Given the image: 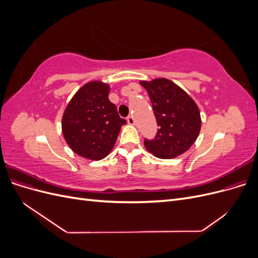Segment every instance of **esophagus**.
Wrapping results in <instances>:
<instances>
[{
  "label": "esophagus",
  "mask_w": 258,
  "mask_h": 258,
  "mask_svg": "<svg viewBox=\"0 0 258 258\" xmlns=\"http://www.w3.org/2000/svg\"><path fill=\"white\" fill-rule=\"evenodd\" d=\"M127 121H128V123H129V124H135V123H136L135 117H134V116H131V115H129V116L127 117Z\"/></svg>",
  "instance_id": "esophagus-1"
}]
</instances>
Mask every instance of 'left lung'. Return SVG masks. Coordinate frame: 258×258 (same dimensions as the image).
<instances>
[{
  "label": "left lung",
  "instance_id": "8db88e82",
  "mask_svg": "<svg viewBox=\"0 0 258 258\" xmlns=\"http://www.w3.org/2000/svg\"><path fill=\"white\" fill-rule=\"evenodd\" d=\"M150 96L157 121V134L144 139L146 150L161 159H170L185 153L196 141L200 128V112L195 101L167 79L140 82Z\"/></svg>",
  "mask_w": 258,
  "mask_h": 258
}]
</instances>
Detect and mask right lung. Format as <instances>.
I'll return each instance as SVG.
<instances>
[{
    "mask_svg": "<svg viewBox=\"0 0 258 258\" xmlns=\"http://www.w3.org/2000/svg\"><path fill=\"white\" fill-rule=\"evenodd\" d=\"M110 86L101 82L84 85L62 116V134L72 151L91 160L103 159L114 147L126 119L108 100Z\"/></svg>",
    "mask_w": 258,
    "mask_h": 258,
    "instance_id": "right-lung-1",
    "label": "right lung"
}]
</instances>
